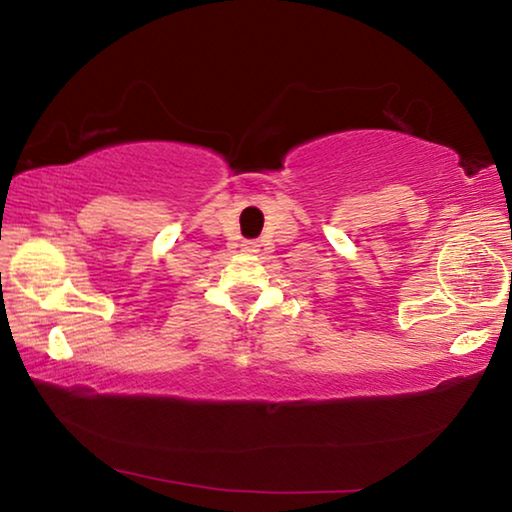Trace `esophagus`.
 I'll return each mask as SVG.
<instances>
[{"label":"esophagus","mask_w":512,"mask_h":512,"mask_svg":"<svg viewBox=\"0 0 512 512\" xmlns=\"http://www.w3.org/2000/svg\"><path fill=\"white\" fill-rule=\"evenodd\" d=\"M241 250H244L246 255H255L259 253V244L257 241H244V244H241Z\"/></svg>","instance_id":"esophagus-1"}]
</instances>
